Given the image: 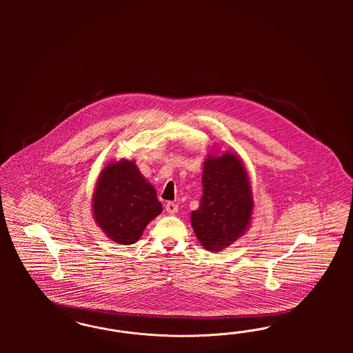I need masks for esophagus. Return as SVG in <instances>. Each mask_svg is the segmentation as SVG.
I'll list each match as a JSON object with an SVG mask.
<instances>
[{"instance_id":"34e87169","label":"esophagus","mask_w":353,"mask_h":353,"mask_svg":"<svg viewBox=\"0 0 353 353\" xmlns=\"http://www.w3.org/2000/svg\"><path fill=\"white\" fill-rule=\"evenodd\" d=\"M165 211L171 214H177L179 205L176 203H173V202H168V203L165 204Z\"/></svg>"}]
</instances>
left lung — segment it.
<instances>
[{
	"label": "left lung",
	"mask_w": 353,
	"mask_h": 353,
	"mask_svg": "<svg viewBox=\"0 0 353 353\" xmlns=\"http://www.w3.org/2000/svg\"><path fill=\"white\" fill-rule=\"evenodd\" d=\"M203 195L190 214L192 230L201 245L223 251L246 234L254 212V196L246 168L232 152L208 154L202 173Z\"/></svg>",
	"instance_id": "left-lung-1"
}]
</instances>
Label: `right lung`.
<instances>
[{
	"label": "right lung",
	"mask_w": 353,
	"mask_h": 353,
	"mask_svg": "<svg viewBox=\"0 0 353 353\" xmlns=\"http://www.w3.org/2000/svg\"><path fill=\"white\" fill-rule=\"evenodd\" d=\"M161 211L154 186L141 174L136 161H110L98 176L92 216L101 230L118 245L136 243Z\"/></svg>",
	"instance_id": "right-lung-1"
}]
</instances>
